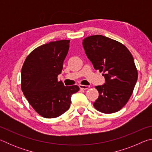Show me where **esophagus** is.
<instances>
[{
  "instance_id": "1",
  "label": "esophagus",
  "mask_w": 152,
  "mask_h": 152,
  "mask_svg": "<svg viewBox=\"0 0 152 152\" xmlns=\"http://www.w3.org/2000/svg\"><path fill=\"white\" fill-rule=\"evenodd\" d=\"M79 87L80 89H83V90H87L90 88L89 86H86V85H82V84H80Z\"/></svg>"
}]
</instances>
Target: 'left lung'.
Wrapping results in <instances>:
<instances>
[{
	"mask_svg": "<svg viewBox=\"0 0 152 152\" xmlns=\"http://www.w3.org/2000/svg\"><path fill=\"white\" fill-rule=\"evenodd\" d=\"M87 57L95 70L103 72L105 83L95 86L99 96L93 103L103 113L119 111L132 96L137 80L134 59L122 43L103 35H92L82 41Z\"/></svg>",
	"mask_w": 152,
	"mask_h": 152,
	"instance_id": "obj_1",
	"label": "left lung"
}]
</instances>
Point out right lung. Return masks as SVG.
Instances as JSON below:
<instances>
[{
  "mask_svg": "<svg viewBox=\"0 0 152 152\" xmlns=\"http://www.w3.org/2000/svg\"><path fill=\"white\" fill-rule=\"evenodd\" d=\"M70 40L51 42L35 49L27 56L21 70V89L28 102L41 116L55 118L69 109L76 85L65 86L58 81Z\"/></svg>",
  "mask_w": 152,
  "mask_h": 152,
  "instance_id": "right-lung-1",
  "label": "right lung"
}]
</instances>
